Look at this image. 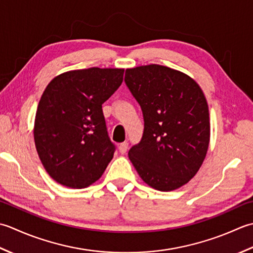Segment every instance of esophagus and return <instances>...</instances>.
Wrapping results in <instances>:
<instances>
[{"mask_svg": "<svg viewBox=\"0 0 253 253\" xmlns=\"http://www.w3.org/2000/svg\"><path fill=\"white\" fill-rule=\"evenodd\" d=\"M127 147H128L127 142L121 143L120 145H119V151H120V153H121V154H126V151H127Z\"/></svg>", "mask_w": 253, "mask_h": 253, "instance_id": "34e87169", "label": "esophagus"}]
</instances>
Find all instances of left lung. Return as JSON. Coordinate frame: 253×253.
I'll return each instance as SVG.
<instances>
[{"mask_svg": "<svg viewBox=\"0 0 253 253\" xmlns=\"http://www.w3.org/2000/svg\"><path fill=\"white\" fill-rule=\"evenodd\" d=\"M125 82L144 118L143 136L128 158L149 187H182L199 171L209 148L210 115L202 89L187 74L158 64L127 69Z\"/></svg>", "mask_w": 253, "mask_h": 253, "instance_id": "left-lung-1", "label": "left lung"}]
</instances>
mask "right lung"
<instances>
[{"label": "right lung", "instance_id": "1", "mask_svg": "<svg viewBox=\"0 0 253 253\" xmlns=\"http://www.w3.org/2000/svg\"><path fill=\"white\" fill-rule=\"evenodd\" d=\"M123 69L70 71L45 87L36 112L34 137L44 169L73 189L99 179L116 146L107 132L102 104L123 81Z\"/></svg>", "mask_w": 253, "mask_h": 253}]
</instances>
